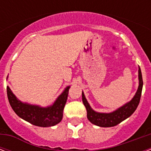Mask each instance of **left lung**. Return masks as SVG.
<instances>
[{
	"label": "left lung",
	"instance_id": "8db88e82",
	"mask_svg": "<svg viewBox=\"0 0 151 151\" xmlns=\"http://www.w3.org/2000/svg\"><path fill=\"white\" fill-rule=\"evenodd\" d=\"M138 73L139 86L133 98L129 102L120 106L119 108H117V110L110 113H100L93 110L85 98V94L82 91L83 103L87 110L88 119L92 124H96L99 127H104V128L115 126L123 122L124 120L127 119L135 112V110H136L139 103L143 85L142 73H141L139 66Z\"/></svg>",
	"mask_w": 151,
	"mask_h": 151
}]
</instances>
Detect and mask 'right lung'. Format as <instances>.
Segmentation results:
<instances>
[{
  "label": "right lung",
  "mask_w": 151,
  "mask_h": 151,
  "mask_svg": "<svg viewBox=\"0 0 151 151\" xmlns=\"http://www.w3.org/2000/svg\"><path fill=\"white\" fill-rule=\"evenodd\" d=\"M70 88V85L66 86L54 103L45 107L20 101L13 94L8 86L7 87V94L11 106L19 117L36 126L52 127L59 124L63 119V109L67 100Z\"/></svg>",
  "instance_id": "obj_1"
}]
</instances>
